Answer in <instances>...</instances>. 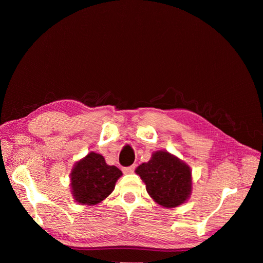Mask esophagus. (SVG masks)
<instances>
[{
  "mask_svg": "<svg viewBox=\"0 0 263 263\" xmlns=\"http://www.w3.org/2000/svg\"><path fill=\"white\" fill-rule=\"evenodd\" d=\"M135 168H136V166H135V164H133L130 166H126V168H123V171H124V173L129 174V173H133L135 171Z\"/></svg>",
  "mask_w": 263,
  "mask_h": 263,
  "instance_id": "obj_1",
  "label": "esophagus"
}]
</instances>
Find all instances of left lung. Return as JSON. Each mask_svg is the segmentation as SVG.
I'll list each match as a JSON object with an SVG mask.
<instances>
[{
	"instance_id": "1",
	"label": "left lung",
	"mask_w": 263,
	"mask_h": 263,
	"mask_svg": "<svg viewBox=\"0 0 263 263\" xmlns=\"http://www.w3.org/2000/svg\"><path fill=\"white\" fill-rule=\"evenodd\" d=\"M146 183L148 194L163 208H176L191 194L192 178L189 166L166 151H157L136 169Z\"/></svg>"
}]
</instances>
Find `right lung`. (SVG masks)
I'll return each mask as SVG.
<instances>
[{"label":"right lung","mask_w":263,"mask_h":263,"mask_svg":"<svg viewBox=\"0 0 263 263\" xmlns=\"http://www.w3.org/2000/svg\"><path fill=\"white\" fill-rule=\"evenodd\" d=\"M122 171L108 165L103 156L90 153L76 163L71 173V187L77 202L95 205L113 192Z\"/></svg>","instance_id":"obj_1"}]
</instances>
